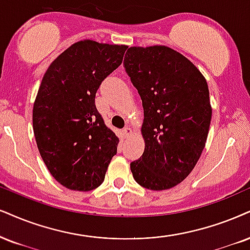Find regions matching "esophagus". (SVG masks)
<instances>
[{
	"label": "esophagus",
	"instance_id": "1",
	"mask_svg": "<svg viewBox=\"0 0 250 250\" xmlns=\"http://www.w3.org/2000/svg\"><path fill=\"white\" fill-rule=\"evenodd\" d=\"M132 134V130L130 127H125L124 130H123V135H124L125 138H127V137H130V135Z\"/></svg>",
	"mask_w": 250,
	"mask_h": 250
}]
</instances>
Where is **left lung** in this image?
<instances>
[{
    "instance_id": "obj_1",
    "label": "left lung",
    "mask_w": 250,
    "mask_h": 250,
    "mask_svg": "<svg viewBox=\"0 0 250 250\" xmlns=\"http://www.w3.org/2000/svg\"><path fill=\"white\" fill-rule=\"evenodd\" d=\"M124 66L144 107L145 150L131 171L146 189H170L186 180L205 147L212 117L208 82L188 58L163 45L130 47Z\"/></svg>"
}]
</instances>
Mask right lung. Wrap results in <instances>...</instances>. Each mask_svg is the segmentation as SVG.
<instances>
[{"label": "right lung", "instance_id": "right-lung-1", "mask_svg": "<svg viewBox=\"0 0 250 250\" xmlns=\"http://www.w3.org/2000/svg\"><path fill=\"white\" fill-rule=\"evenodd\" d=\"M127 48L80 40L50 64L33 104L40 156L61 186L90 191L103 183L119 138L95 105L102 81L118 68Z\"/></svg>", "mask_w": 250, "mask_h": 250}]
</instances>
